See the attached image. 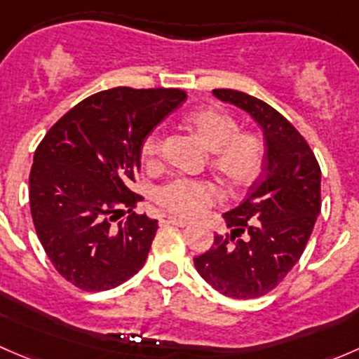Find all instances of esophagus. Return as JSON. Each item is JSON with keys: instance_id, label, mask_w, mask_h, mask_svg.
<instances>
[{"instance_id": "34e87169", "label": "esophagus", "mask_w": 359, "mask_h": 359, "mask_svg": "<svg viewBox=\"0 0 359 359\" xmlns=\"http://www.w3.org/2000/svg\"><path fill=\"white\" fill-rule=\"evenodd\" d=\"M166 222L172 224V226H177V227H187V226H189V222H187V220L177 219V217H168V220H166Z\"/></svg>"}]
</instances>
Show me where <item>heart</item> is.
Segmentation results:
<instances>
[{
    "instance_id": "b5f03b06",
    "label": "heart",
    "mask_w": 359,
    "mask_h": 359,
    "mask_svg": "<svg viewBox=\"0 0 359 359\" xmlns=\"http://www.w3.org/2000/svg\"><path fill=\"white\" fill-rule=\"evenodd\" d=\"M189 125L201 142L213 151V165L231 186H248L259 175L264 163V142L253 133H240V125L233 116L210 107L193 112ZM161 130H151L140 146L142 158L149 165H156L161 158ZM220 196L222 194L217 184L182 177L163 184L156 191L158 205L180 217H198L208 206L215 205Z\"/></svg>"
}]
</instances>
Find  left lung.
<instances>
[{"mask_svg": "<svg viewBox=\"0 0 359 359\" xmlns=\"http://www.w3.org/2000/svg\"><path fill=\"white\" fill-rule=\"evenodd\" d=\"M219 100L240 107L264 132V173L241 205L224 213L229 234L194 257L200 276L231 299H257L299 262L321 210V170L295 126L264 100L217 88Z\"/></svg>", "mask_w": 359, "mask_h": 359, "instance_id": "1", "label": "left lung"}]
</instances>
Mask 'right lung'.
<instances>
[{"label":"right lung","instance_id":"right-lung-1","mask_svg":"<svg viewBox=\"0 0 359 359\" xmlns=\"http://www.w3.org/2000/svg\"><path fill=\"white\" fill-rule=\"evenodd\" d=\"M179 88H118L86 97L39 142L29 175L36 234L53 267L86 292L139 273L158 220L133 212L140 146L186 100Z\"/></svg>","mask_w":359,"mask_h":359}]
</instances>
